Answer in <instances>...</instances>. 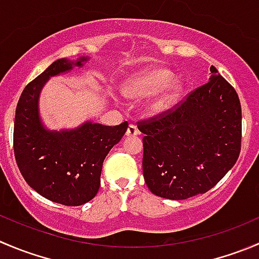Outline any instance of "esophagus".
<instances>
[{"label":"esophagus","mask_w":259,"mask_h":259,"mask_svg":"<svg viewBox=\"0 0 259 259\" xmlns=\"http://www.w3.org/2000/svg\"><path fill=\"white\" fill-rule=\"evenodd\" d=\"M139 134V130H138V127L135 126V125L130 124L129 126H127V130H126V137H135V135Z\"/></svg>","instance_id":"obj_1"}]
</instances>
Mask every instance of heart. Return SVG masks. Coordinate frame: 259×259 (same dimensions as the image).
<instances>
[{
    "mask_svg": "<svg viewBox=\"0 0 259 259\" xmlns=\"http://www.w3.org/2000/svg\"><path fill=\"white\" fill-rule=\"evenodd\" d=\"M182 90V83L178 79H172V73L168 69L149 67L130 77L122 86V94L127 99L140 101L158 92L150 102L149 110L153 114H160L177 101Z\"/></svg>",
    "mask_w": 259,
    "mask_h": 259,
    "instance_id": "heart-1",
    "label": "heart"
}]
</instances>
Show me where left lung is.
Masks as SVG:
<instances>
[{"instance_id": "1", "label": "left lung", "mask_w": 259, "mask_h": 259, "mask_svg": "<svg viewBox=\"0 0 259 259\" xmlns=\"http://www.w3.org/2000/svg\"><path fill=\"white\" fill-rule=\"evenodd\" d=\"M209 82L173 111L139 122L143 176L154 195L186 200L214 187L237 162L242 107L214 66Z\"/></svg>"}]
</instances>
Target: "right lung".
<instances>
[{
  "label": "right lung",
  "instance_id": "add662e5",
  "mask_svg": "<svg viewBox=\"0 0 259 259\" xmlns=\"http://www.w3.org/2000/svg\"><path fill=\"white\" fill-rule=\"evenodd\" d=\"M89 59L62 58L52 63L25 87L15 115L14 150L22 177L42 197L66 206H79L96 196L102 163L127 129L126 121L105 126L90 120L62 130H50L42 122L39 99L45 83L81 68Z\"/></svg>",
  "mask_w": 259,
  "mask_h": 259
}]
</instances>
